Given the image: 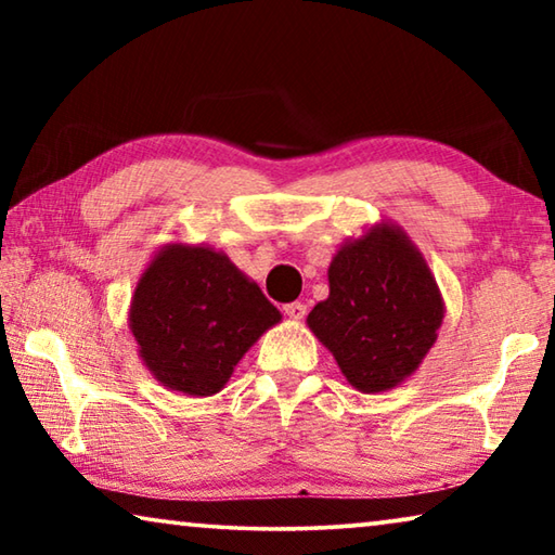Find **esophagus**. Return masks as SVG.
<instances>
[{
	"label": "esophagus",
	"mask_w": 555,
	"mask_h": 555,
	"mask_svg": "<svg viewBox=\"0 0 555 555\" xmlns=\"http://www.w3.org/2000/svg\"><path fill=\"white\" fill-rule=\"evenodd\" d=\"M284 313H286L288 318H294V321H300V318L306 315V306L298 304V300H296V304H286V306H284Z\"/></svg>",
	"instance_id": "1"
}]
</instances>
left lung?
<instances>
[{
	"mask_svg": "<svg viewBox=\"0 0 555 555\" xmlns=\"http://www.w3.org/2000/svg\"><path fill=\"white\" fill-rule=\"evenodd\" d=\"M331 294L306 323L362 393L399 387L438 337L446 304L416 244L393 222L347 240L327 267Z\"/></svg>",
	"mask_w": 555,
	"mask_h": 555,
	"instance_id": "8db88e82",
	"label": "left lung"
}]
</instances>
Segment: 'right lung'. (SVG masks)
<instances>
[{
	"instance_id": "add662e5",
	"label": "right lung",
	"mask_w": 555,
	"mask_h": 555,
	"mask_svg": "<svg viewBox=\"0 0 555 555\" xmlns=\"http://www.w3.org/2000/svg\"><path fill=\"white\" fill-rule=\"evenodd\" d=\"M281 313L205 244H164L139 276L129 331L152 377L183 397H212Z\"/></svg>"
}]
</instances>
